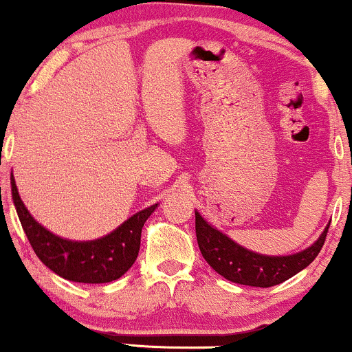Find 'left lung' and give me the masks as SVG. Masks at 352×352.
<instances>
[{"label":"left lung","mask_w":352,"mask_h":352,"mask_svg":"<svg viewBox=\"0 0 352 352\" xmlns=\"http://www.w3.org/2000/svg\"><path fill=\"white\" fill-rule=\"evenodd\" d=\"M331 223V221H329ZM329 223L324 232L308 248L293 254H261L238 245L223 232L212 227L199 212H195V232L201 256L218 274L238 285L270 288L289 280L318 256L328 235Z\"/></svg>","instance_id":"obj_1"}]
</instances>
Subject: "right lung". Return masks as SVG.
Masks as SVG:
<instances>
[{
  "mask_svg": "<svg viewBox=\"0 0 352 352\" xmlns=\"http://www.w3.org/2000/svg\"><path fill=\"white\" fill-rule=\"evenodd\" d=\"M11 195L24 233L39 260L64 280L91 285L114 281L129 272L139 254L144 223L157 208L155 204L140 210L135 215L127 218L114 232L96 240L76 241L54 235L34 220L19 197L13 175Z\"/></svg>",
  "mask_w": 352,
  "mask_h": 352,
  "instance_id": "add662e5",
  "label": "right lung"
}]
</instances>
